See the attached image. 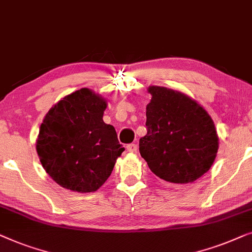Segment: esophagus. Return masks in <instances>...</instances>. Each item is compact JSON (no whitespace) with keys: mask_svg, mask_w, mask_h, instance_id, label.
I'll use <instances>...</instances> for the list:
<instances>
[{"mask_svg":"<svg viewBox=\"0 0 252 252\" xmlns=\"http://www.w3.org/2000/svg\"><path fill=\"white\" fill-rule=\"evenodd\" d=\"M126 150H127V152H130V153H136L138 150V146L136 144H129L126 146Z\"/></svg>","mask_w":252,"mask_h":252,"instance_id":"esophagus-1","label":"esophagus"}]
</instances>
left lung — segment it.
I'll list each match as a JSON object with an SVG mask.
<instances>
[{
	"mask_svg": "<svg viewBox=\"0 0 252 252\" xmlns=\"http://www.w3.org/2000/svg\"><path fill=\"white\" fill-rule=\"evenodd\" d=\"M147 134L139 152L151 171L165 182L189 184L209 171L219 139L214 121L195 100L164 87L148 88Z\"/></svg>",
	"mask_w": 252,
	"mask_h": 252,
	"instance_id": "8db88e82",
	"label": "left lung"
}]
</instances>
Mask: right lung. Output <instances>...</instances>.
<instances>
[{
    "instance_id": "1",
    "label": "right lung",
    "mask_w": 252,
    "mask_h": 252,
    "mask_svg": "<svg viewBox=\"0 0 252 252\" xmlns=\"http://www.w3.org/2000/svg\"><path fill=\"white\" fill-rule=\"evenodd\" d=\"M107 101L88 88L59 100L40 126L36 152L55 182L73 192L97 190L125 147L114 126L102 120Z\"/></svg>"
}]
</instances>
